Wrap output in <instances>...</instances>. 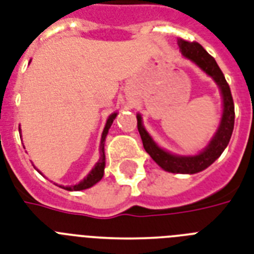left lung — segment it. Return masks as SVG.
<instances>
[{"mask_svg": "<svg viewBox=\"0 0 254 254\" xmlns=\"http://www.w3.org/2000/svg\"><path fill=\"white\" fill-rule=\"evenodd\" d=\"M178 45L181 49L183 57L192 61L197 67H200L208 76L215 80L220 88L221 97H223V116H221L220 125L217 127L216 133L209 141L204 150L196 155H174L169 151L163 150L153 141L146 129L142 125V117L137 115V127L139 135L142 139L143 147L146 153H149L151 158L158 163L165 171L179 174H196L211 166L215 161L224 151L229 143L231 135L235 125V104H233L232 93L229 85L225 80L224 75L219 68L216 61L201 47L196 42H187L185 39H178Z\"/></svg>", "mask_w": 254, "mask_h": 254, "instance_id": "left-lung-1", "label": "left lung"}]
</instances>
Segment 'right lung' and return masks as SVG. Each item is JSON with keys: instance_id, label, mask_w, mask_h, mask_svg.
I'll return each instance as SVG.
<instances>
[{"instance_id": "right-lung-1", "label": "right lung", "mask_w": 254, "mask_h": 254, "mask_svg": "<svg viewBox=\"0 0 254 254\" xmlns=\"http://www.w3.org/2000/svg\"><path fill=\"white\" fill-rule=\"evenodd\" d=\"M117 113H112L107 120V124H105V127L103 130V135H101V143H100V159L99 162L96 163L95 167L91 170V173L88 174L87 177L75 186H61L62 189L68 190V191H80V190H85L92 187L93 185H96L97 182L101 181V178L104 177V169H105V154H104V142H105V137L108 134V130L109 127L113 124V120L116 119Z\"/></svg>"}]
</instances>
